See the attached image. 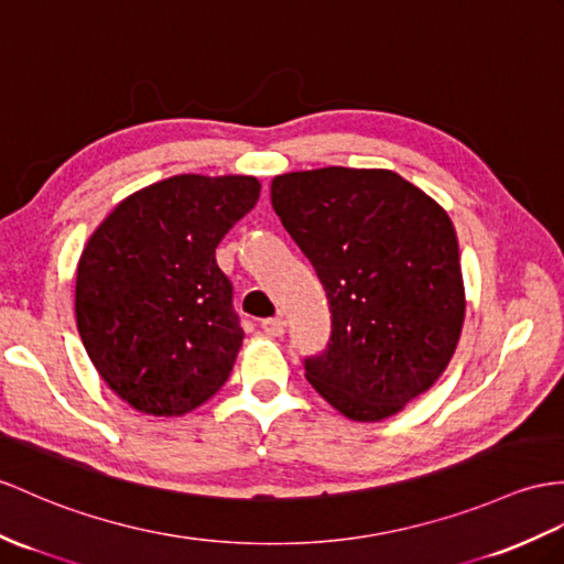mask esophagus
<instances>
[{
  "label": "esophagus",
  "instance_id": "34e87169",
  "mask_svg": "<svg viewBox=\"0 0 564 564\" xmlns=\"http://www.w3.org/2000/svg\"><path fill=\"white\" fill-rule=\"evenodd\" d=\"M260 327H263V333L270 335V337H282L284 335V321L282 318H265L263 323H260Z\"/></svg>",
  "mask_w": 564,
  "mask_h": 564
}]
</instances>
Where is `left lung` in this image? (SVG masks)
Wrapping results in <instances>:
<instances>
[{"mask_svg":"<svg viewBox=\"0 0 564 564\" xmlns=\"http://www.w3.org/2000/svg\"><path fill=\"white\" fill-rule=\"evenodd\" d=\"M272 208L318 274L333 333L306 380L351 421H382L443 376L464 325L447 213L390 170L272 178Z\"/></svg>","mask_w":564,"mask_h":564,"instance_id":"8db88e82","label":"left lung"}]
</instances>
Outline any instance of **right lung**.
I'll list each match as a JSON object with an SVG mask.
<instances>
[{"instance_id": "obj_1", "label": "right lung", "mask_w": 564, "mask_h": 564, "mask_svg": "<svg viewBox=\"0 0 564 564\" xmlns=\"http://www.w3.org/2000/svg\"><path fill=\"white\" fill-rule=\"evenodd\" d=\"M258 196L256 176H170L123 198L80 253L78 335L143 414L184 416L227 382L243 329L215 249Z\"/></svg>"}]
</instances>
